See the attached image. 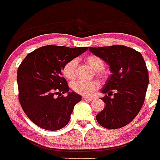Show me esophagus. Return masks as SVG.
Segmentation results:
<instances>
[{"label": "esophagus", "mask_w": 160, "mask_h": 160, "mask_svg": "<svg viewBox=\"0 0 160 160\" xmlns=\"http://www.w3.org/2000/svg\"><path fill=\"white\" fill-rule=\"evenodd\" d=\"M82 98H83V100H89V101H91V100H93V99H94V98H92V97L85 96V95H83V96L82 97Z\"/></svg>", "instance_id": "34e87169"}]
</instances>
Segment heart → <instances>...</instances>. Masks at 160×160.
Returning <instances> with one entry per match:
<instances>
[{"mask_svg": "<svg viewBox=\"0 0 160 160\" xmlns=\"http://www.w3.org/2000/svg\"><path fill=\"white\" fill-rule=\"evenodd\" d=\"M85 62L90 65L95 71H101L103 69L105 62L101 58L95 55H90L87 57ZM77 59H72L64 65L62 68V74L68 80H72L76 77V68H77ZM99 83L96 80L84 81L81 80H74L71 83V88L74 92L80 95H89L98 88Z\"/></svg>", "mask_w": 160, "mask_h": 160, "instance_id": "b5f03b06", "label": "heart"}]
</instances>
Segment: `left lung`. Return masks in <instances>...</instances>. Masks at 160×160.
<instances>
[{
  "label": "left lung",
  "mask_w": 160,
  "mask_h": 160,
  "mask_svg": "<svg viewBox=\"0 0 160 160\" xmlns=\"http://www.w3.org/2000/svg\"><path fill=\"white\" fill-rule=\"evenodd\" d=\"M89 50L105 61L112 72L102 89L106 105L96 115L97 122L107 129L123 127L135 118L144 104L149 82L145 62L140 52L125 46Z\"/></svg>",
  "instance_id": "obj_1"
}]
</instances>
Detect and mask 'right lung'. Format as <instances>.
Segmentation results:
<instances>
[{
    "label": "right lung",
    "mask_w": 160,
    "mask_h": 160,
    "mask_svg": "<svg viewBox=\"0 0 160 160\" xmlns=\"http://www.w3.org/2000/svg\"><path fill=\"white\" fill-rule=\"evenodd\" d=\"M88 47L42 46L28 53L17 70L19 100L30 120L46 130H58L68 123L73 108L81 100L68 92L62 69L67 62L84 53ZM68 92L67 97L63 94Z\"/></svg>",
    "instance_id": "right-lung-1"
}]
</instances>
